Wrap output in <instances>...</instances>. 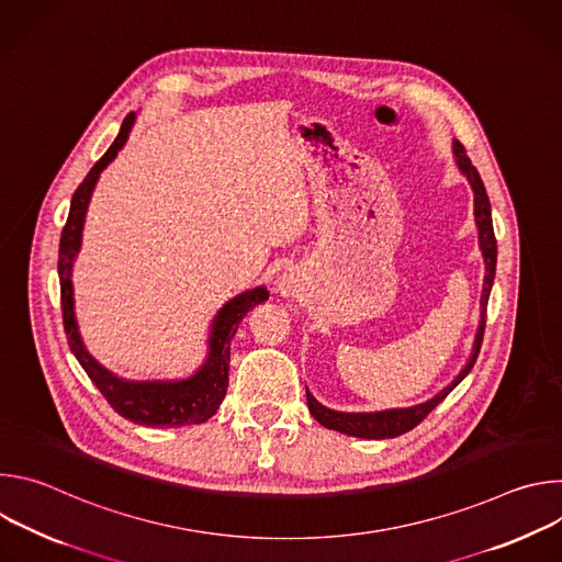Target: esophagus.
I'll return each mask as SVG.
<instances>
[{"label": "esophagus", "mask_w": 562, "mask_h": 562, "mask_svg": "<svg viewBox=\"0 0 562 562\" xmlns=\"http://www.w3.org/2000/svg\"><path fill=\"white\" fill-rule=\"evenodd\" d=\"M278 291L282 295H293L297 291V280L293 273H284L280 280H278Z\"/></svg>", "instance_id": "1"}]
</instances>
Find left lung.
I'll return each instance as SVG.
<instances>
[{
    "mask_svg": "<svg viewBox=\"0 0 562 562\" xmlns=\"http://www.w3.org/2000/svg\"><path fill=\"white\" fill-rule=\"evenodd\" d=\"M453 153H456L458 169L467 176V180L473 189V215H475V224H477V243H480V251H483L485 269H487L485 284H483V297H480V306H483V317H480V327H477L475 342H473V353H471L469 362L464 364V369L456 375V380L449 386H445L440 393H436L431 400H427V403L416 405V407H407V409H384V412H373V414L334 412V409H327L325 405H319L306 389V405H308L311 416L327 429H334V431H340V434H347V436H356V438H369V440L403 436V434L412 431L414 427H418L442 403V400L462 382V378L475 364V358L480 353V345H483V336H485V323H487L485 311H487L494 276H496L498 247H496V235H494V224H492V206H490L485 184H483V180H480V173L471 165V159L467 157L464 146L460 142H453Z\"/></svg>",
    "mask_w": 562,
    "mask_h": 562,
    "instance_id": "8db88e82",
    "label": "left lung"
}]
</instances>
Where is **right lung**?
Returning a JSON list of instances; mask_svg holds the SVG:
<instances>
[{
    "label": "right lung",
    "mask_w": 562,
    "mask_h": 562,
    "mask_svg": "<svg viewBox=\"0 0 562 562\" xmlns=\"http://www.w3.org/2000/svg\"><path fill=\"white\" fill-rule=\"evenodd\" d=\"M135 113H128L122 122V128L111 144V148L98 159L95 167L89 171L85 182L77 187L68 220L61 231L59 239V293H61V317H64V331L68 338V347L77 362L89 373L93 384L102 391L106 403L126 420L144 427H184V425H200L206 423L222 405L228 386V358H231V340L243 323V317L260 302L269 300V291L265 286H256L228 300L220 313L215 315L209 336V358L206 362L187 380H124L104 369L87 349L82 338H79L75 311H72V262L82 245V228L87 209L91 202V193L98 184L100 173L113 162L117 150L128 139L133 128Z\"/></svg>",
    "instance_id": "right-lung-1"
}]
</instances>
